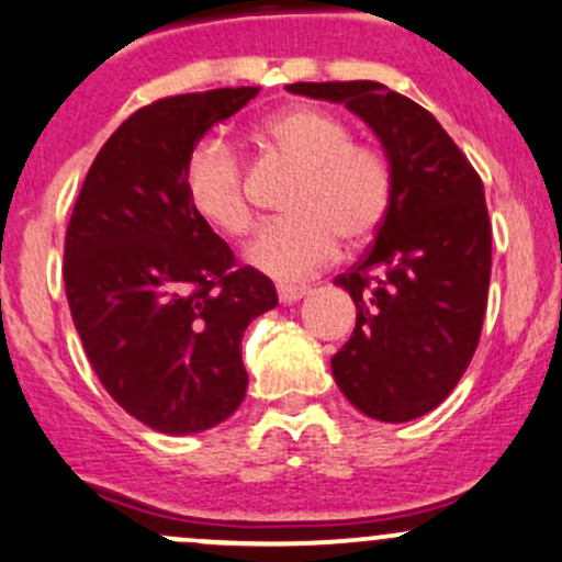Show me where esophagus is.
Masks as SVG:
<instances>
[{"instance_id": "esophagus-1", "label": "esophagus", "mask_w": 562, "mask_h": 562, "mask_svg": "<svg viewBox=\"0 0 562 562\" xmlns=\"http://www.w3.org/2000/svg\"><path fill=\"white\" fill-rule=\"evenodd\" d=\"M307 294V286H292V283H279V300L283 305H292L303 300Z\"/></svg>"}]
</instances>
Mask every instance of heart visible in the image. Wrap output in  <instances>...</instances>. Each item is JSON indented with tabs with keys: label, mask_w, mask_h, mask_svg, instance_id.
Returning a JSON list of instances; mask_svg holds the SVG:
<instances>
[{
	"label": "heart",
	"mask_w": 562,
	"mask_h": 562,
	"mask_svg": "<svg viewBox=\"0 0 562 562\" xmlns=\"http://www.w3.org/2000/svg\"><path fill=\"white\" fill-rule=\"evenodd\" d=\"M276 160L297 171L283 211L257 235L246 257L276 279H305L331 262L346 240L361 249L389 220L394 173L375 147L356 144L348 125L313 106H289L259 128ZM184 190L216 231L240 238L255 225L244 158L222 136H206L187 158Z\"/></svg>",
	"instance_id": "b5f03b06"
}]
</instances>
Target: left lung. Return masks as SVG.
<instances>
[{"label": "left lung", "mask_w": 562, "mask_h": 562, "mask_svg": "<svg viewBox=\"0 0 562 562\" xmlns=\"http://www.w3.org/2000/svg\"><path fill=\"white\" fill-rule=\"evenodd\" d=\"M286 90L346 104L383 144L394 201L375 244L335 279L356 303V327L331 356V375L370 418H420L448 400L480 342L491 283L480 173L431 112L380 82Z\"/></svg>", "instance_id": "left-lung-1"}]
</instances>
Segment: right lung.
I'll use <instances>...</instances> for the list:
<instances>
[{"label":"right lung","instance_id":"right-lung-1","mask_svg":"<svg viewBox=\"0 0 562 562\" xmlns=\"http://www.w3.org/2000/svg\"><path fill=\"white\" fill-rule=\"evenodd\" d=\"M259 88L168 95L95 155L64 244V286L90 367L128 415L162 434L222 424L246 396L240 337L279 305L192 209L187 158Z\"/></svg>","mask_w":562,"mask_h":562}]
</instances>
